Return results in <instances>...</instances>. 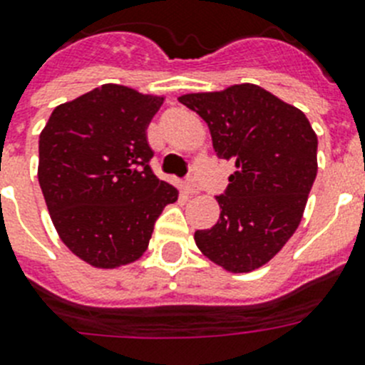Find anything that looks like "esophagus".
I'll return each mask as SVG.
<instances>
[{
  "label": "esophagus",
  "mask_w": 365,
  "mask_h": 365,
  "mask_svg": "<svg viewBox=\"0 0 365 365\" xmlns=\"http://www.w3.org/2000/svg\"><path fill=\"white\" fill-rule=\"evenodd\" d=\"M185 193L186 195H197L199 193V186L193 182V180H188L185 185Z\"/></svg>",
  "instance_id": "esophagus-1"
}]
</instances>
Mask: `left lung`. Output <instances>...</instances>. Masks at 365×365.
Here are the masks:
<instances>
[{
	"label": "left lung",
	"instance_id": "1",
	"mask_svg": "<svg viewBox=\"0 0 365 365\" xmlns=\"http://www.w3.org/2000/svg\"><path fill=\"white\" fill-rule=\"evenodd\" d=\"M179 102L208 124L219 159L235 164L217 197L219 221L195 232V245L227 272H252L302 221L318 172V137L305 113L256 83L188 93Z\"/></svg>",
	"mask_w": 365,
	"mask_h": 365
}]
</instances>
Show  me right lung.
Returning <instances> with one entry per match:
<instances>
[{
	"mask_svg": "<svg viewBox=\"0 0 365 365\" xmlns=\"http://www.w3.org/2000/svg\"><path fill=\"white\" fill-rule=\"evenodd\" d=\"M166 96L104 83L60 104L40 133L38 180L60 240L95 269L146 252L179 190L150 166L148 125Z\"/></svg>",
	"mask_w": 365,
	"mask_h": 365,
	"instance_id": "right-lung-1",
	"label": "right lung"
}]
</instances>
